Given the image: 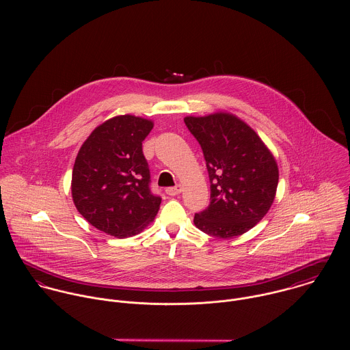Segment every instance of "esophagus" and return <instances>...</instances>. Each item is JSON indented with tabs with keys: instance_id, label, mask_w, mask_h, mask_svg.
<instances>
[{
	"instance_id": "1",
	"label": "esophagus",
	"mask_w": 350,
	"mask_h": 350,
	"mask_svg": "<svg viewBox=\"0 0 350 350\" xmlns=\"http://www.w3.org/2000/svg\"><path fill=\"white\" fill-rule=\"evenodd\" d=\"M165 193H167L168 196H171V197L178 196V194H180V193H182V186H180V185H178V186H175V187H168V189L165 190Z\"/></svg>"
}]
</instances>
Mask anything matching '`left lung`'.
Returning <instances> with one entry per match:
<instances>
[{
    "instance_id": "left-lung-1",
    "label": "left lung",
    "mask_w": 350,
    "mask_h": 350,
    "mask_svg": "<svg viewBox=\"0 0 350 350\" xmlns=\"http://www.w3.org/2000/svg\"><path fill=\"white\" fill-rule=\"evenodd\" d=\"M185 124L200 143L210 179V203L196 214V226L218 239L248 232L275 200L279 170L273 154L233 114L189 116Z\"/></svg>"
}]
</instances>
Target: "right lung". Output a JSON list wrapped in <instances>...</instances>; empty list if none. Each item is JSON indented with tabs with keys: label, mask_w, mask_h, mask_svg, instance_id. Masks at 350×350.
<instances>
[{
	"label": "right lung",
	"mask_w": 350,
	"mask_h": 350,
	"mask_svg": "<svg viewBox=\"0 0 350 350\" xmlns=\"http://www.w3.org/2000/svg\"><path fill=\"white\" fill-rule=\"evenodd\" d=\"M153 122L125 114L113 117L82 144L72 168L77 210L100 232L124 239L153 221L161 198L150 191L143 142Z\"/></svg>",
	"instance_id": "1"
}]
</instances>
